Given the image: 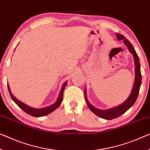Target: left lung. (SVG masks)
Listing matches in <instances>:
<instances>
[{
  "label": "left lung",
  "instance_id": "left-lung-1",
  "mask_svg": "<svg viewBox=\"0 0 150 150\" xmlns=\"http://www.w3.org/2000/svg\"><path fill=\"white\" fill-rule=\"evenodd\" d=\"M117 40H123V43H125V45L127 46V47L128 48L129 51L130 52L131 54H132L133 58H134V62H135V82L134 84H133V87L130 95L129 96V97L124 101L123 103H121V105H119L117 107H115L113 108H110L109 109H96V107H93L91 103L88 102V99L86 98V88L84 90V97L85 100H86V104L89 107V109H91L92 112L94 114L97 115L100 118L107 119V120H110V119H113L115 118L121 116V115H123L124 112H125L127 110H129L132 106L134 105V103L137 100V98L138 96V94H139L140 86L142 84V74H141V70H140V64H139V57H138L137 54L134 47H133V45L129 41L127 40H126L125 38L121 34L116 33Z\"/></svg>",
  "mask_w": 150,
  "mask_h": 150
}]
</instances>
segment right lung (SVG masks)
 <instances>
[{
    "label": "right lung",
    "instance_id": "add662e5",
    "mask_svg": "<svg viewBox=\"0 0 150 150\" xmlns=\"http://www.w3.org/2000/svg\"><path fill=\"white\" fill-rule=\"evenodd\" d=\"M66 84H67V81H66L64 83L63 85H62L61 91L59 92V96L56 102H55L54 104H52V105H50L48 106V107H46L44 108H41V109H36V108L29 107V106L25 105V103H22L21 101L18 100V99L16 98L15 96H14L13 95V94L11 93L10 87H9L8 84V89L9 94H10V95L11 96V98L13 99L14 102L19 106L21 109L23 110L25 112H27V114L31 115V116L40 117H43V116H45V115H47L48 114L51 113V112H52L54 110H56L57 108H58L59 107V105H61V103L62 102V100H63L64 91L66 88Z\"/></svg>",
    "mask_w": 150,
    "mask_h": 150
}]
</instances>
